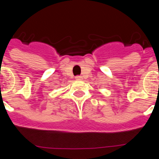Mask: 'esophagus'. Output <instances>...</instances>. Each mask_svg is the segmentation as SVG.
I'll return each instance as SVG.
<instances>
[{
	"label": "esophagus",
	"instance_id": "esophagus-1",
	"mask_svg": "<svg viewBox=\"0 0 159 159\" xmlns=\"http://www.w3.org/2000/svg\"><path fill=\"white\" fill-rule=\"evenodd\" d=\"M75 79L76 80H83V77L81 75H77V76H75Z\"/></svg>",
	"mask_w": 159,
	"mask_h": 159
}]
</instances>
